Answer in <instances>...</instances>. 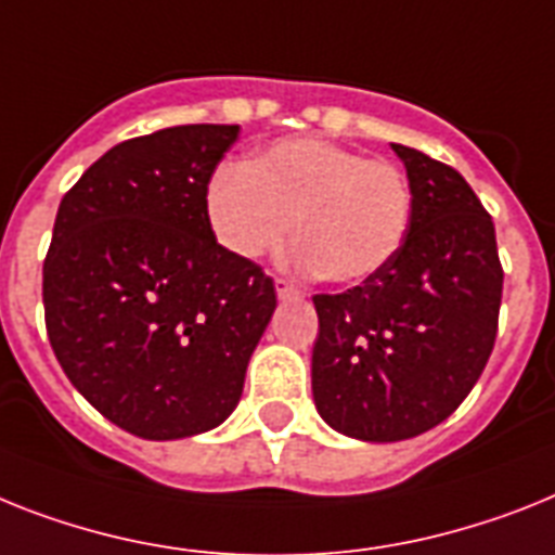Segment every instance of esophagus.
I'll return each instance as SVG.
<instances>
[{
	"mask_svg": "<svg viewBox=\"0 0 555 555\" xmlns=\"http://www.w3.org/2000/svg\"><path fill=\"white\" fill-rule=\"evenodd\" d=\"M274 292H278L281 300H288V297L297 295V286L292 281H286V278H274Z\"/></svg>",
	"mask_w": 555,
	"mask_h": 555,
	"instance_id": "esophagus-1",
	"label": "esophagus"
}]
</instances>
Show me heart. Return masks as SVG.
<instances>
[{
  "label": "heart",
  "mask_w": 555,
  "mask_h": 555,
  "mask_svg": "<svg viewBox=\"0 0 555 555\" xmlns=\"http://www.w3.org/2000/svg\"><path fill=\"white\" fill-rule=\"evenodd\" d=\"M206 215L237 258L272 251L295 218L297 267L354 286L397 258L414 218V192L391 162L326 139H283L251 164L218 169L206 186Z\"/></svg>",
  "instance_id": "1"
}]
</instances>
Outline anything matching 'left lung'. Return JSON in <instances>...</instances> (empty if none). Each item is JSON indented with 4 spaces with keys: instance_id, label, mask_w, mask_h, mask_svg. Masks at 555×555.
Returning a JSON list of instances; mask_svg holds the SVG:
<instances>
[{
    "instance_id": "8db88e82",
    "label": "left lung",
    "mask_w": 555,
    "mask_h": 555,
    "mask_svg": "<svg viewBox=\"0 0 555 555\" xmlns=\"http://www.w3.org/2000/svg\"><path fill=\"white\" fill-rule=\"evenodd\" d=\"M391 150L414 192L405 244L363 286L311 297L314 405L363 442L420 437L460 409L493 351L505 278L468 181L420 150Z\"/></svg>"
}]
</instances>
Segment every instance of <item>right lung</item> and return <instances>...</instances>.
Returning <instances> with one entry per match:
<instances>
[{
  "label": "right lung",
  "instance_id": "right-lung-1",
  "mask_svg": "<svg viewBox=\"0 0 555 555\" xmlns=\"http://www.w3.org/2000/svg\"><path fill=\"white\" fill-rule=\"evenodd\" d=\"M237 124L116 144L59 204L44 323L76 391L141 439H184L235 411L274 314L272 278L215 241L206 186Z\"/></svg>",
  "mask_w": 555,
  "mask_h": 555
}]
</instances>
